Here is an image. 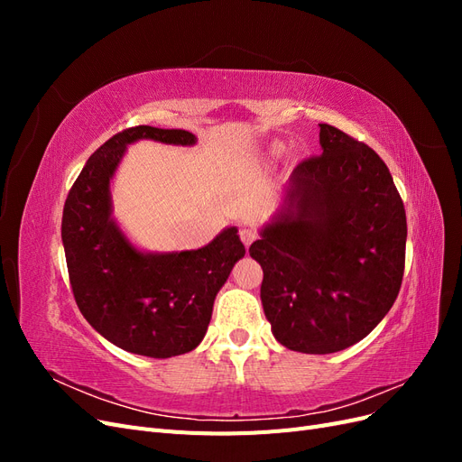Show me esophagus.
Wrapping results in <instances>:
<instances>
[{
  "label": "esophagus",
  "mask_w": 462,
  "mask_h": 462,
  "mask_svg": "<svg viewBox=\"0 0 462 462\" xmlns=\"http://www.w3.org/2000/svg\"><path fill=\"white\" fill-rule=\"evenodd\" d=\"M239 235H241V241L245 243L246 248H248L250 245H253L254 239H256V231L250 229V227H243V229L239 231Z\"/></svg>",
  "instance_id": "1"
}]
</instances>
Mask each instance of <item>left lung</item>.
Segmentation results:
<instances>
[{
	"label": "left lung",
	"instance_id": "left-lung-1",
	"mask_svg": "<svg viewBox=\"0 0 462 462\" xmlns=\"http://www.w3.org/2000/svg\"><path fill=\"white\" fill-rule=\"evenodd\" d=\"M319 156L292 170L282 204L250 245L273 337L329 355L365 339L393 306L404 270L407 216L387 165L319 123Z\"/></svg>",
	"mask_w": 462,
	"mask_h": 462
}]
</instances>
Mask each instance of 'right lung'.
Segmentation results:
<instances>
[{"label": "right lung", "instance_id": "add662e5", "mask_svg": "<svg viewBox=\"0 0 462 462\" xmlns=\"http://www.w3.org/2000/svg\"><path fill=\"white\" fill-rule=\"evenodd\" d=\"M138 141L194 146L197 136L148 125L111 136L69 190L61 241L73 295L88 324L123 351L171 358L204 339L216 295L245 256V245L229 226L197 250L138 248L119 227L111 202V180L127 146Z\"/></svg>", "mask_w": 462, "mask_h": 462}]
</instances>
